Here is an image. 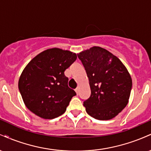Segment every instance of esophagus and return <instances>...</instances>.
<instances>
[{
	"label": "esophagus",
	"mask_w": 151,
	"mask_h": 151,
	"mask_svg": "<svg viewBox=\"0 0 151 151\" xmlns=\"http://www.w3.org/2000/svg\"><path fill=\"white\" fill-rule=\"evenodd\" d=\"M75 91H76V93H77V94H78V93H79V86H77V87L76 88Z\"/></svg>",
	"instance_id": "esophagus-1"
}]
</instances>
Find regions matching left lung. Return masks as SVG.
Here are the masks:
<instances>
[{"label":"left lung","mask_w":151,"mask_h":151,"mask_svg":"<svg viewBox=\"0 0 151 151\" xmlns=\"http://www.w3.org/2000/svg\"><path fill=\"white\" fill-rule=\"evenodd\" d=\"M85 68L91 96L84 101L86 111L98 120L115 118L129 103L131 74L123 62L107 50L93 46L77 54Z\"/></svg>","instance_id":"1"}]
</instances>
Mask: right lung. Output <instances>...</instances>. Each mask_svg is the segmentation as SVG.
<instances>
[{
    "label": "right lung",
    "instance_id": "1",
    "mask_svg": "<svg viewBox=\"0 0 151 151\" xmlns=\"http://www.w3.org/2000/svg\"><path fill=\"white\" fill-rule=\"evenodd\" d=\"M77 54L54 47L36 55L26 65L18 88L27 109L37 116L52 119L67 110L76 93L68 86L65 70L77 60Z\"/></svg>",
    "mask_w": 151,
    "mask_h": 151
}]
</instances>
